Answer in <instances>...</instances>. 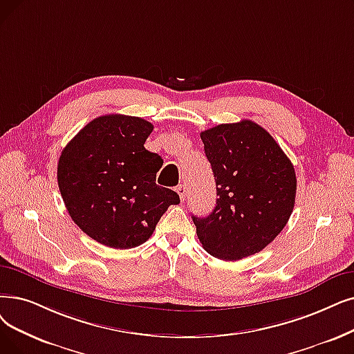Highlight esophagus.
I'll list each match as a JSON object with an SVG mask.
<instances>
[{
	"label": "esophagus",
	"instance_id": "34e87169",
	"mask_svg": "<svg viewBox=\"0 0 354 354\" xmlns=\"http://www.w3.org/2000/svg\"><path fill=\"white\" fill-rule=\"evenodd\" d=\"M176 192L179 194L180 201H185V198H187V188H185V185H178L176 187Z\"/></svg>",
	"mask_w": 354,
	"mask_h": 354
}]
</instances>
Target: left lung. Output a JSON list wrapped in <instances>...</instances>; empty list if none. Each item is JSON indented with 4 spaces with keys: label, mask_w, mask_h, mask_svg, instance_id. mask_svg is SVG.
<instances>
[{
    "label": "left lung",
    "mask_w": 354,
    "mask_h": 354,
    "mask_svg": "<svg viewBox=\"0 0 354 354\" xmlns=\"http://www.w3.org/2000/svg\"><path fill=\"white\" fill-rule=\"evenodd\" d=\"M201 140L218 198L207 217L192 215L199 241L223 260L259 253L282 232L294 209V165L250 120L208 129Z\"/></svg>",
    "instance_id": "1"
}]
</instances>
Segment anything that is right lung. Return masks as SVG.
Returning a JSON list of instances; mask_svg holds the SVG:
<instances>
[{"mask_svg": "<svg viewBox=\"0 0 354 354\" xmlns=\"http://www.w3.org/2000/svg\"><path fill=\"white\" fill-rule=\"evenodd\" d=\"M153 124L140 117L101 115L60 153L57 185L73 223L113 249H131L155 232L179 195L156 183L163 160L145 149Z\"/></svg>", "mask_w": 354, "mask_h": 354, "instance_id": "add662e5", "label": "right lung"}]
</instances>
